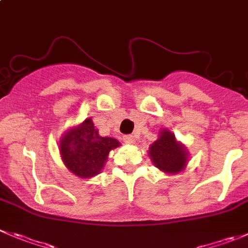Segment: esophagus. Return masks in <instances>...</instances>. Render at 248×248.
Instances as JSON below:
<instances>
[{
	"instance_id": "obj_1",
	"label": "esophagus",
	"mask_w": 248,
	"mask_h": 248,
	"mask_svg": "<svg viewBox=\"0 0 248 248\" xmlns=\"http://www.w3.org/2000/svg\"><path fill=\"white\" fill-rule=\"evenodd\" d=\"M124 141L126 144H133L136 141V139H134V137L132 134H128V136L124 137Z\"/></svg>"
}]
</instances>
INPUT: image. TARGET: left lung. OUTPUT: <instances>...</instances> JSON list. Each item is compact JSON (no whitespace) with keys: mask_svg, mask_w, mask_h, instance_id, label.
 I'll return each mask as SVG.
<instances>
[{"mask_svg":"<svg viewBox=\"0 0 248 248\" xmlns=\"http://www.w3.org/2000/svg\"><path fill=\"white\" fill-rule=\"evenodd\" d=\"M149 155L157 168L166 173H178L186 165V153L183 145L175 141L174 136L162 131L160 138L151 144Z\"/></svg>","mask_w":248,"mask_h":248,"instance_id":"8db88e82","label":"left lung"}]
</instances>
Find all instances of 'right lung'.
<instances>
[{
  "instance_id": "obj_1",
  "label": "right lung",
  "mask_w": 248,
  "mask_h": 248,
  "mask_svg": "<svg viewBox=\"0 0 248 248\" xmlns=\"http://www.w3.org/2000/svg\"><path fill=\"white\" fill-rule=\"evenodd\" d=\"M119 141L110 137H100L91 119L66 132L60 140V155L69 170L81 178L98 174L104 167L110 150Z\"/></svg>"
}]
</instances>
